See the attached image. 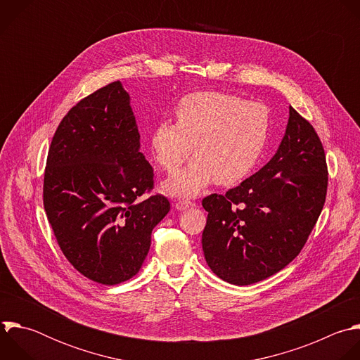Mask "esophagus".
<instances>
[{"label": "esophagus", "mask_w": 360, "mask_h": 360, "mask_svg": "<svg viewBox=\"0 0 360 360\" xmlns=\"http://www.w3.org/2000/svg\"><path fill=\"white\" fill-rule=\"evenodd\" d=\"M193 205H194V202L193 201H187V200H177L176 204H174V207L177 210H186V208L193 207Z\"/></svg>", "instance_id": "34e87169"}]
</instances>
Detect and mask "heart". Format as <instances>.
<instances>
[{
	"mask_svg": "<svg viewBox=\"0 0 360 360\" xmlns=\"http://www.w3.org/2000/svg\"><path fill=\"white\" fill-rule=\"evenodd\" d=\"M177 123L162 120L152 133V149L167 172L188 166L165 183L173 195L193 197L215 180L233 186L259 162L269 134V113L261 103L226 92L201 91L186 95L176 106Z\"/></svg>",
	"mask_w": 360,
	"mask_h": 360,
	"instance_id": "b5f03b06",
	"label": "heart"
}]
</instances>
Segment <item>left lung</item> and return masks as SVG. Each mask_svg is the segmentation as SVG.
Here are the masks:
<instances>
[{
    "mask_svg": "<svg viewBox=\"0 0 360 360\" xmlns=\"http://www.w3.org/2000/svg\"><path fill=\"white\" fill-rule=\"evenodd\" d=\"M326 188L322 143L312 124L290 106L272 159L226 195L202 200L208 215L201 244L211 271L240 286L279 272L305 245Z\"/></svg>",
    "mask_w": 360,
    "mask_h": 360,
    "instance_id": "obj_1",
    "label": "left lung"
}]
</instances>
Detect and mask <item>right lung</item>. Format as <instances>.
<instances>
[{"instance_id": "obj_1", "label": "right lung", "mask_w": 360, "mask_h": 360, "mask_svg": "<svg viewBox=\"0 0 360 360\" xmlns=\"http://www.w3.org/2000/svg\"><path fill=\"white\" fill-rule=\"evenodd\" d=\"M153 188V169L140 152L130 96L112 82L72 108L46 159L44 207L56 241L86 278L116 285L136 275L153 229L170 211Z\"/></svg>"}]
</instances>
